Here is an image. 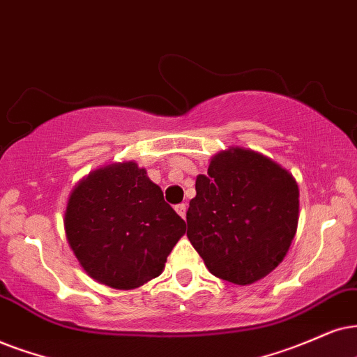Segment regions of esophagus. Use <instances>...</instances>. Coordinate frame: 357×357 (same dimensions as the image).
Segmentation results:
<instances>
[{
	"instance_id": "esophagus-1",
	"label": "esophagus",
	"mask_w": 357,
	"mask_h": 357,
	"mask_svg": "<svg viewBox=\"0 0 357 357\" xmlns=\"http://www.w3.org/2000/svg\"><path fill=\"white\" fill-rule=\"evenodd\" d=\"M174 209H176V212H178L179 215H181L183 219H186V211H188V206L184 204V202H183V204H178V206H176Z\"/></svg>"
}]
</instances>
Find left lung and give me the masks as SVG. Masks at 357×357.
Segmentation results:
<instances>
[{"instance_id": "obj_1", "label": "left lung", "mask_w": 357, "mask_h": 357, "mask_svg": "<svg viewBox=\"0 0 357 357\" xmlns=\"http://www.w3.org/2000/svg\"><path fill=\"white\" fill-rule=\"evenodd\" d=\"M293 176L260 153L232 148L196 179L188 238L215 277L249 285L277 267L298 225Z\"/></svg>"}]
</instances>
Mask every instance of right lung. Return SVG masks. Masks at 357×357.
I'll list each match as a JSON object with an SVG mask.
<instances>
[{
    "label": "right lung",
    "mask_w": 357,
    "mask_h": 357,
    "mask_svg": "<svg viewBox=\"0 0 357 357\" xmlns=\"http://www.w3.org/2000/svg\"><path fill=\"white\" fill-rule=\"evenodd\" d=\"M64 225L85 272L116 290L156 278L186 232L161 188L133 161L89 174L70 194Z\"/></svg>",
    "instance_id": "1"
}]
</instances>
